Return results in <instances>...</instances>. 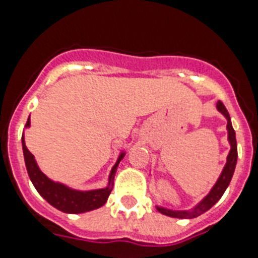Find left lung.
Returning a JSON list of instances; mask_svg holds the SVG:
<instances>
[{
  "instance_id": "left-lung-1",
  "label": "left lung",
  "mask_w": 258,
  "mask_h": 258,
  "mask_svg": "<svg viewBox=\"0 0 258 258\" xmlns=\"http://www.w3.org/2000/svg\"><path fill=\"white\" fill-rule=\"evenodd\" d=\"M217 109H218L223 115L226 116L227 119V131H228V142L231 144V149H230V153L227 156V162L225 165V169L222 170V174L219 175L218 180L214 184V187L212 188V191L209 192L205 199L201 201L199 205L194 208L192 212H175V210H169L165 209V208L157 207V210L165 216L172 217V218H184V219H191L196 218V217L201 216L203 213H205L207 210H209L210 208L217 203V201L222 197V195L225 194L226 188L228 187L230 182H231V178L234 175L235 166H236V161H237V145H236V138H235V131L232 128L231 124V118H230V114H228L227 109L225 107V105L221 101L217 102Z\"/></svg>"
}]
</instances>
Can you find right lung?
<instances>
[{
	"label": "right lung",
	"mask_w": 258,
	"mask_h": 258,
	"mask_svg": "<svg viewBox=\"0 0 258 258\" xmlns=\"http://www.w3.org/2000/svg\"><path fill=\"white\" fill-rule=\"evenodd\" d=\"M30 124L31 122L30 118H28V120L26 123V127H28ZM22 145H23V154L24 161H26L27 172H28L31 182L33 183L37 192L50 204L51 207H54L55 209L61 210L63 213H73V214L97 209V208L102 207L106 203L107 197H109L111 189H113L114 175H115L118 163L124 157V153L120 154L116 163L113 166V169H111L110 175H109V184H107L106 188L95 189V191L82 192L71 189V188L61 184V183L51 182L50 179L46 178L40 171L39 166H37V163L35 161V157L27 149L26 144H24L23 136H22Z\"/></svg>",
	"instance_id": "obj_1"
}]
</instances>
